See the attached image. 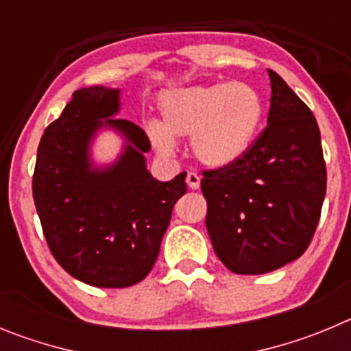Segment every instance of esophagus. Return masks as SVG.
Instances as JSON below:
<instances>
[{
	"mask_svg": "<svg viewBox=\"0 0 351 351\" xmlns=\"http://www.w3.org/2000/svg\"><path fill=\"white\" fill-rule=\"evenodd\" d=\"M185 182H187L189 187L194 189V191H195V189H199V185H201V176H199L197 173H194V171H189Z\"/></svg>",
	"mask_w": 351,
	"mask_h": 351,
	"instance_id": "esophagus-1",
	"label": "esophagus"
}]
</instances>
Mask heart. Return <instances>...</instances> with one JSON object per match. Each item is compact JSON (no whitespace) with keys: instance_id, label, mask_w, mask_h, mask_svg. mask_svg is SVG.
Listing matches in <instances>:
<instances>
[{"instance_id":"obj_1","label":"heart","mask_w":351,"mask_h":351,"mask_svg":"<svg viewBox=\"0 0 351 351\" xmlns=\"http://www.w3.org/2000/svg\"><path fill=\"white\" fill-rule=\"evenodd\" d=\"M159 122L147 136L160 156H171L176 138L191 136L195 159L210 168L234 162L246 150L261 121V99L241 82L195 85L159 97Z\"/></svg>"}]
</instances>
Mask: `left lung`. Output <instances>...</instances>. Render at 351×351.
<instances>
[{"mask_svg":"<svg viewBox=\"0 0 351 351\" xmlns=\"http://www.w3.org/2000/svg\"><path fill=\"white\" fill-rule=\"evenodd\" d=\"M267 125L234 162L204 169L206 229L236 274H264L301 257L320 220L327 169L311 110L267 69Z\"/></svg>","mask_w":351,"mask_h":351,"instance_id":"1","label":"left lung"}]
</instances>
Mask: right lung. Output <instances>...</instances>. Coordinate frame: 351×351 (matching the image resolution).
Returning <instances> with one entry per match:
<instances>
[{
    "mask_svg": "<svg viewBox=\"0 0 351 351\" xmlns=\"http://www.w3.org/2000/svg\"><path fill=\"white\" fill-rule=\"evenodd\" d=\"M119 90L87 87L71 96L43 132L33 175V197L53 258L80 282L103 289L136 285L152 271L173 206L187 192L183 171L159 182L145 168L147 132L112 119ZM101 118L130 140L119 162L94 172L86 147Z\"/></svg>",
    "mask_w": 351,
    "mask_h": 351,
    "instance_id": "1",
    "label": "right lung"
}]
</instances>
